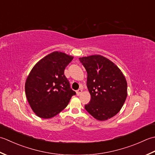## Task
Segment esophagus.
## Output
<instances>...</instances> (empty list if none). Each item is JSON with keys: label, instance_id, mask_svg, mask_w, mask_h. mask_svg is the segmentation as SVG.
I'll return each mask as SVG.
<instances>
[{"label": "esophagus", "instance_id": "esophagus-1", "mask_svg": "<svg viewBox=\"0 0 155 155\" xmlns=\"http://www.w3.org/2000/svg\"><path fill=\"white\" fill-rule=\"evenodd\" d=\"M81 92H82V89H78L76 91V94H77L78 96H79V95H80V94H81Z\"/></svg>", "mask_w": 155, "mask_h": 155}]
</instances>
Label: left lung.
I'll return each instance as SVG.
<instances>
[{
  "instance_id": "obj_1",
  "label": "left lung",
  "mask_w": 155,
  "mask_h": 155,
  "mask_svg": "<svg viewBox=\"0 0 155 155\" xmlns=\"http://www.w3.org/2000/svg\"><path fill=\"white\" fill-rule=\"evenodd\" d=\"M87 74V87L91 100L85 109L98 120L118 113L127 97L124 75L110 60L100 55L79 58Z\"/></svg>"
}]
</instances>
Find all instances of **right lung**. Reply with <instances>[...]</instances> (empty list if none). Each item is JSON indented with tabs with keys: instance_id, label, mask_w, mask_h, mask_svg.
Masks as SVG:
<instances>
[{
	"instance_id": "add662e5",
	"label": "right lung",
	"mask_w": 155,
	"mask_h": 155,
	"mask_svg": "<svg viewBox=\"0 0 155 155\" xmlns=\"http://www.w3.org/2000/svg\"><path fill=\"white\" fill-rule=\"evenodd\" d=\"M73 57L55 51L37 62L25 82V94L31 108L42 118H51L65 108L76 94L64 75Z\"/></svg>"
}]
</instances>
